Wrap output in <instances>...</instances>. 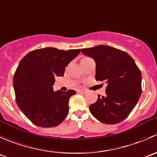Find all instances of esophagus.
Here are the masks:
<instances>
[{"instance_id": "obj_1", "label": "esophagus", "mask_w": 157, "mask_h": 157, "mask_svg": "<svg viewBox=\"0 0 157 157\" xmlns=\"http://www.w3.org/2000/svg\"><path fill=\"white\" fill-rule=\"evenodd\" d=\"M87 91L86 89H78V92L79 93H85Z\"/></svg>"}]
</instances>
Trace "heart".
<instances>
[{"label": "heart", "mask_w": 157, "mask_h": 157, "mask_svg": "<svg viewBox=\"0 0 157 157\" xmlns=\"http://www.w3.org/2000/svg\"><path fill=\"white\" fill-rule=\"evenodd\" d=\"M88 59L89 58H88V57H84L83 59H82V61H84V60H86V59Z\"/></svg>", "instance_id": "1"}]
</instances>
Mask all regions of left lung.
<instances>
[{
    "label": "left lung",
    "mask_w": 157,
    "mask_h": 157,
    "mask_svg": "<svg viewBox=\"0 0 157 157\" xmlns=\"http://www.w3.org/2000/svg\"><path fill=\"white\" fill-rule=\"evenodd\" d=\"M81 52L95 61L97 81L108 85L105 95L89 106L91 114L101 123L114 124L128 117L142 92L141 72L126 52L109 46L82 49Z\"/></svg>",
    "instance_id": "1"
}]
</instances>
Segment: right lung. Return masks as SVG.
Here are the masks:
<instances>
[{
  "instance_id": "add662e5",
  "label": "right lung",
  "mask_w": 157,
  "mask_h": 157,
  "mask_svg": "<svg viewBox=\"0 0 157 157\" xmlns=\"http://www.w3.org/2000/svg\"><path fill=\"white\" fill-rule=\"evenodd\" d=\"M80 49L59 50L46 47L33 50L20 62L13 75L16 102L24 115L42 128L58 126L69 113L74 90L53 91L55 77L63 76L66 67Z\"/></svg>"
}]
</instances>
